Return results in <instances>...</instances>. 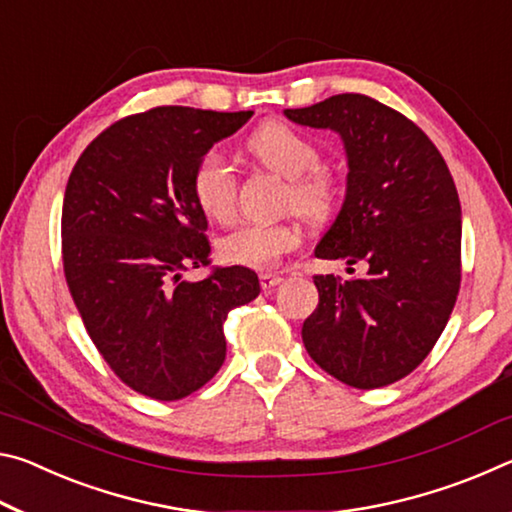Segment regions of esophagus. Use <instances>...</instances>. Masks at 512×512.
<instances>
[{
    "label": "esophagus",
    "instance_id": "34e87169",
    "mask_svg": "<svg viewBox=\"0 0 512 512\" xmlns=\"http://www.w3.org/2000/svg\"><path fill=\"white\" fill-rule=\"evenodd\" d=\"M280 282H282V277L275 275V273H262V275H259V284H262L264 291H271Z\"/></svg>",
    "mask_w": 512,
    "mask_h": 512
}]
</instances>
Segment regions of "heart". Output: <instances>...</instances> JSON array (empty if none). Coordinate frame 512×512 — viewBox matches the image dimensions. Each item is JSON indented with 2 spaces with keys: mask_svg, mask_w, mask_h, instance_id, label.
Segmentation results:
<instances>
[{
  "mask_svg": "<svg viewBox=\"0 0 512 512\" xmlns=\"http://www.w3.org/2000/svg\"><path fill=\"white\" fill-rule=\"evenodd\" d=\"M246 149L264 169L289 180L287 205L309 221H325L339 205V183L318 167V146L282 121H266L246 140ZM192 192L210 221L232 219L237 205V176L219 151L205 153L192 176ZM296 223H244L219 241L223 262L268 271L300 246Z\"/></svg>",
  "mask_w": 512,
  "mask_h": 512,
  "instance_id": "heart-1",
  "label": "heart"
}]
</instances>
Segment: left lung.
Masks as SVG:
<instances>
[{"label": "left lung", "instance_id": "1", "mask_svg": "<svg viewBox=\"0 0 512 512\" xmlns=\"http://www.w3.org/2000/svg\"><path fill=\"white\" fill-rule=\"evenodd\" d=\"M300 126L341 135L348 192L316 246L361 275H314L318 307L302 343L352 388H381L433 350L461 289V203L443 155L402 112L366 94H336L284 110Z\"/></svg>", "mask_w": 512, "mask_h": 512}]
</instances>
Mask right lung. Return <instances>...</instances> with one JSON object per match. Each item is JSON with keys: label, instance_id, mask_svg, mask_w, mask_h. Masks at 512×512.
<instances>
[{"label": "right lung", "instance_id": "obj_1", "mask_svg": "<svg viewBox=\"0 0 512 512\" xmlns=\"http://www.w3.org/2000/svg\"><path fill=\"white\" fill-rule=\"evenodd\" d=\"M250 110L160 106L94 137L69 173L63 268L92 343L112 372L158 402H176L225 361L230 309L259 296L246 266L212 268L207 219L192 192L198 160L237 133Z\"/></svg>", "mask_w": 512, "mask_h": 512}]
</instances>
